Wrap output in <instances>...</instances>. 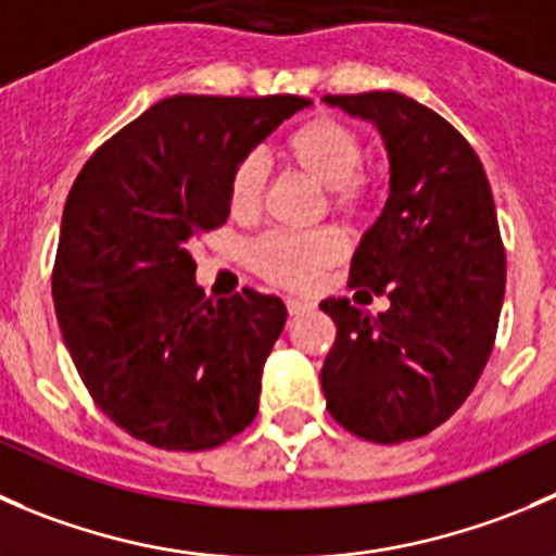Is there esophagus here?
Segmentation results:
<instances>
[{
	"label": "esophagus",
	"mask_w": 556,
	"mask_h": 556,
	"mask_svg": "<svg viewBox=\"0 0 556 556\" xmlns=\"http://www.w3.org/2000/svg\"><path fill=\"white\" fill-rule=\"evenodd\" d=\"M285 304H288V312H290V317H295V315H304V312H309V309H312V304H309V301H301V299H288V301H285Z\"/></svg>",
	"instance_id": "34e87169"
}]
</instances>
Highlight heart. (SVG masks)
<instances>
[{"label":"heart","mask_w":556,"mask_h":556,"mask_svg":"<svg viewBox=\"0 0 556 556\" xmlns=\"http://www.w3.org/2000/svg\"><path fill=\"white\" fill-rule=\"evenodd\" d=\"M285 163L317 187L328 190V206L333 212L353 214L364 203L366 187L358 176L364 149L358 135L337 118H312L295 127L282 147ZM266 168L257 157H244L230 174L228 206L236 219H252L261 212ZM344 252V239L331 228L304 236L271 233L257 241L250 263L261 277L282 288H306L317 274L331 266Z\"/></svg>","instance_id":"heart-1"}]
</instances>
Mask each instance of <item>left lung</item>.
Segmentation results:
<instances>
[{"label":"left lung","mask_w":556,"mask_h":556,"mask_svg":"<svg viewBox=\"0 0 556 556\" xmlns=\"http://www.w3.org/2000/svg\"><path fill=\"white\" fill-rule=\"evenodd\" d=\"M323 102L369 122L386 147L388 201L361 236L350 288L391 301L380 315L320 301L337 323L326 407L358 438L404 443L448 421L492 355L505 295L492 187L470 143L421 102L396 91Z\"/></svg>","instance_id":"8db88e82"}]
</instances>
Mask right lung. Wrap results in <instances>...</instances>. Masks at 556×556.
I'll list each match as a JSON object with an SVG mask.
<instances>
[{
	"label": "right lung",
	"instance_id": "obj_1",
	"mask_svg": "<svg viewBox=\"0 0 556 556\" xmlns=\"http://www.w3.org/2000/svg\"><path fill=\"white\" fill-rule=\"evenodd\" d=\"M293 94H176L97 149L62 214L53 304L80 380L116 427L165 451H206L257 415L288 309L244 288L212 301L190 244L228 223L230 174Z\"/></svg>",
	"mask_w": 556,
	"mask_h": 556
}]
</instances>
